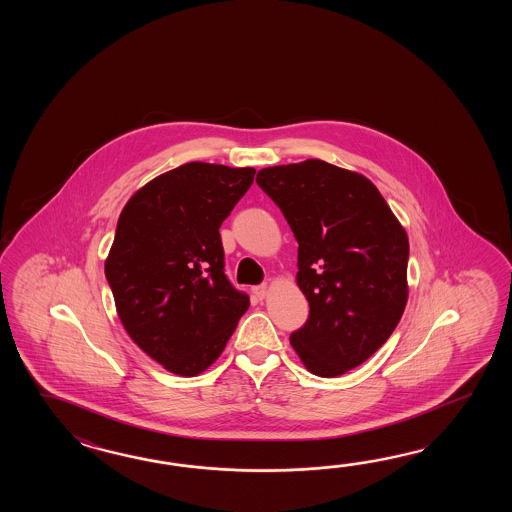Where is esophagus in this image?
Returning <instances> with one entry per match:
<instances>
[{
	"label": "esophagus",
	"mask_w": 512,
	"mask_h": 512,
	"mask_svg": "<svg viewBox=\"0 0 512 512\" xmlns=\"http://www.w3.org/2000/svg\"><path fill=\"white\" fill-rule=\"evenodd\" d=\"M267 291H269V287H267V283H263V285H256L254 289H252V293L254 296L258 298V300H263L265 296H267Z\"/></svg>",
	"instance_id": "esophagus-1"
}]
</instances>
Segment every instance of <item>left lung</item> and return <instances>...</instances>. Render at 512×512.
Wrapping results in <instances>:
<instances>
[{"mask_svg": "<svg viewBox=\"0 0 512 512\" xmlns=\"http://www.w3.org/2000/svg\"><path fill=\"white\" fill-rule=\"evenodd\" d=\"M256 183L298 241L309 318L291 335L305 368L338 377L381 348L408 302V236L368 177L335 164L263 168Z\"/></svg>", "mask_w": 512, "mask_h": 512, "instance_id": "obj_1", "label": "left lung"}]
</instances>
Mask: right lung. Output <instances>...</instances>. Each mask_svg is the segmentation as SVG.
Instances as JSON below:
<instances>
[{"instance_id":"add662e5","label":"right lung","mask_w":512,"mask_h":512,"mask_svg":"<svg viewBox=\"0 0 512 512\" xmlns=\"http://www.w3.org/2000/svg\"><path fill=\"white\" fill-rule=\"evenodd\" d=\"M254 174L186 163L139 188L120 212L104 265L120 322L175 375L212 366L251 305L225 276L219 227Z\"/></svg>"}]
</instances>
